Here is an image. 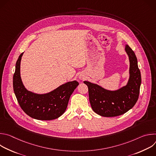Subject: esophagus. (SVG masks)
I'll return each mask as SVG.
<instances>
[{
	"label": "esophagus",
	"instance_id": "1",
	"mask_svg": "<svg viewBox=\"0 0 156 156\" xmlns=\"http://www.w3.org/2000/svg\"><path fill=\"white\" fill-rule=\"evenodd\" d=\"M79 78H80V79L81 80H83L85 79V78H84V76L83 75H80Z\"/></svg>",
	"mask_w": 156,
	"mask_h": 156
}]
</instances>
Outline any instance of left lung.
Here are the masks:
<instances>
[{"mask_svg":"<svg viewBox=\"0 0 156 156\" xmlns=\"http://www.w3.org/2000/svg\"><path fill=\"white\" fill-rule=\"evenodd\" d=\"M125 51L129 61V77L126 86L115 91L107 90L101 86L87 81L89 98L94 112L106 117L121 115L130 110L136 103L141 83V77L136 55L128 45Z\"/></svg>","mask_w":156,"mask_h":156,"instance_id":"left-lung-1","label":"left lung"}]
</instances>
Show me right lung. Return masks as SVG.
Instances as JSON below:
<instances>
[{
  "mask_svg": "<svg viewBox=\"0 0 156 156\" xmlns=\"http://www.w3.org/2000/svg\"><path fill=\"white\" fill-rule=\"evenodd\" d=\"M21 53L16 63L13 78V91L18 102L30 117L40 120H51L60 117L66 110L70 96L79 85L76 81H69L46 94H36L28 91L20 76Z\"/></svg>",
  "mask_w": 156,
  "mask_h": 156,
  "instance_id": "right-lung-1",
  "label": "right lung"
}]
</instances>
